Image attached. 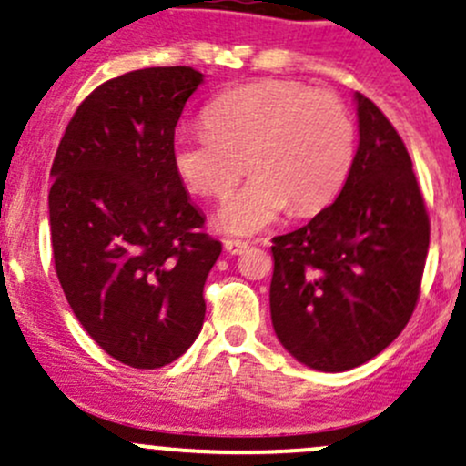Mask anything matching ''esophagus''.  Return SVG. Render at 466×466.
Instances as JSON below:
<instances>
[{
  "mask_svg": "<svg viewBox=\"0 0 466 466\" xmlns=\"http://www.w3.org/2000/svg\"><path fill=\"white\" fill-rule=\"evenodd\" d=\"M223 246L229 254H243L249 248V243L248 241H238V238H225Z\"/></svg>",
  "mask_w": 466,
  "mask_h": 466,
  "instance_id": "esophagus-1",
  "label": "esophagus"
}]
</instances>
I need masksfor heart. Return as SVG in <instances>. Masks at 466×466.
Here are the masks:
<instances>
[{"mask_svg": "<svg viewBox=\"0 0 466 466\" xmlns=\"http://www.w3.org/2000/svg\"><path fill=\"white\" fill-rule=\"evenodd\" d=\"M355 158V122L344 102L301 82L261 80L220 93L205 109V129L178 131L171 145L176 174L208 198L232 192L218 229L249 237L270 228L292 205L310 214L330 203Z\"/></svg>", "mask_w": 466, "mask_h": 466, "instance_id": "heart-1", "label": "heart"}]
</instances>
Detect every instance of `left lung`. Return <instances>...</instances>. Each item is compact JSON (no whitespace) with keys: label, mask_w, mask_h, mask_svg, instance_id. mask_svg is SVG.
I'll return each instance as SVG.
<instances>
[{"label":"left lung","mask_w":466,"mask_h":466,"mask_svg":"<svg viewBox=\"0 0 466 466\" xmlns=\"http://www.w3.org/2000/svg\"><path fill=\"white\" fill-rule=\"evenodd\" d=\"M360 147L335 203L272 238V326L297 361L341 373L380 355L420 297L429 214L389 117L355 93Z\"/></svg>","instance_id":"left-lung-1"}]
</instances>
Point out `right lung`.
Wrapping results in <instances>:
<instances>
[{
  "instance_id": "1",
  "label": "right lung",
  "mask_w": 466,
  "mask_h": 466,
  "mask_svg": "<svg viewBox=\"0 0 466 466\" xmlns=\"http://www.w3.org/2000/svg\"><path fill=\"white\" fill-rule=\"evenodd\" d=\"M192 66L125 73L85 97L51 176L56 272L91 339L134 369L178 360L205 319L203 288L220 243L203 232L171 160Z\"/></svg>"
}]
</instances>
